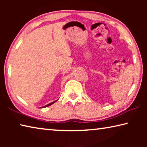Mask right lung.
<instances>
[{
	"instance_id": "1",
	"label": "right lung",
	"mask_w": 147,
	"mask_h": 147,
	"mask_svg": "<svg viewBox=\"0 0 147 147\" xmlns=\"http://www.w3.org/2000/svg\"><path fill=\"white\" fill-rule=\"evenodd\" d=\"M57 100H55V101L53 102H51V103H50V104H47V105H46V106H43V107H41V108H46V107H48V106H51V105H52V104H53L54 102H56Z\"/></svg>"
}]
</instances>
